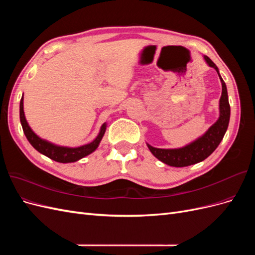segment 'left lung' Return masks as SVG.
<instances>
[{"label": "left lung", "mask_w": 255, "mask_h": 255, "mask_svg": "<svg viewBox=\"0 0 255 255\" xmlns=\"http://www.w3.org/2000/svg\"><path fill=\"white\" fill-rule=\"evenodd\" d=\"M203 59L205 60L207 66L214 68L217 71L221 82L222 92L219 100V117L213 126L208 128V129L203 135L198 137L197 139L187 143L186 145L181 146V148L160 149L146 143L153 155L166 165L172 167H186L204 160L219 145L228 129L231 110L229 104L227 85L221 78L219 69L213 63L211 58L204 55Z\"/></svg>", "instance_id": "1"}]
</instances>
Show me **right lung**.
Returning a JSON list of instances; mask_svg holds the SVG:
<instances>
[{
	"instance_id": "right-lung-1",
	"label": "right lung",
	"mask_w": 255,
	"mask_h": 255,
	"mask_svg": "<svg viewBox=\"0 0 255 255\" xmlns=\"http://www.w3.org/2000/svg\"><path fill=\"white\" fill-rule=\"evenodd\" d=\"M20 122L23 128V132H24L27 140L38 152L43 154L45 156H48L53 160L58 161V163H64V164L74 163V161H78L79 159L89 155V154H91L92 152H95L99 146L100 142L102 140V138L105 134L106 127H107L106 122L103 123L97 137L89 143L83 144L80 146H75V148L55 144L38 136L32 129V128L28 126V122L24 115V110H23V96L20 101Z\"/></svg>"
}]
</instances>
